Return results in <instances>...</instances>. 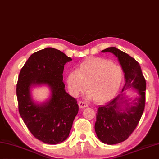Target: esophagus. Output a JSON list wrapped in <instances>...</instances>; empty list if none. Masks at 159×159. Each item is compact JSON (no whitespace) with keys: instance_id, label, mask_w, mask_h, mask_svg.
Returning <instances> with one entry per match:
<instances>
[{"instance_id":"1","label":"esophagus","mask_w":159,"mask_h":159,"mask_svg":"<svg viewBox=\"0 0 159 159\" xmlns=\"http://www.w3.org/2000/svg\"><path fill=\"white\" fill-rule=\"evenodd\" d=\"M79 106L80 109H82V108H85V107H88V105L85 102L80 101V102H79Z\"/></svg>"}]
</instances>
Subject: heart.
<instances>
[{
	"label": "heart",
	"mask_w": 159,
	"mask_h": 159,
	"mask_svg": "<svg viewBox=\"0 0 159 159\" xmlns=\"http://www.w3.org/2000/svg\"><path fill=\"white\" fill-rule=\"evenodd\" d=\"M122 80L123 71L119 65L102 58L90 57L68 74L66 82L71 96L76 97L81 94L87 84L88 98L102 103L116 96Z\"/></svg>",
	"instance_id": "heart-1"
}]
</instances>
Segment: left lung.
Instances as JSON below:
<instances>
[{
	"mask_svg": "<svg viewBox=\"0 0 159 159\" xmlns=\"http://www.w3.org/2000/svg\"><path fill=\"white\" fill-rule=\"evenodd\" d=\"M101 52L112 53L118 58L125 78L120 94L107 105H100L96 113V136L103 143L114 145L125 141L137 126L145 108L146 83L134 58L114 47ZM129 89L135 90L137 98H129L123 92Z\"/></svg>",
	"mask_w": 159,
	"mask_h": 159,
	"instance_id": "obj_1",
	"label": "left lung"
}]
</instances>
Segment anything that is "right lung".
Here are the masks:
<instances>
[{
    "label": "right lung",
    "instance_id": "right-lung-1",
    "mask_svg": "<svg viewBox=\"0 0 159 159\" xmlns=\"http://www.w3.org/2000/svg\"><path fill=\"white\" fill-rule=\"evenodd\" d=\"M71 61L60 50L47 48L31 55L20 71L16 85L20 115L34 137L45 143L66 140L79 112L77 101L65 92L63 80L64 65ZM38 86L51 91L49 98L40 104L31 93Z\"/></svg>",
    "mask_w": 159,
    "mask_h": 159
}]
</instances>
